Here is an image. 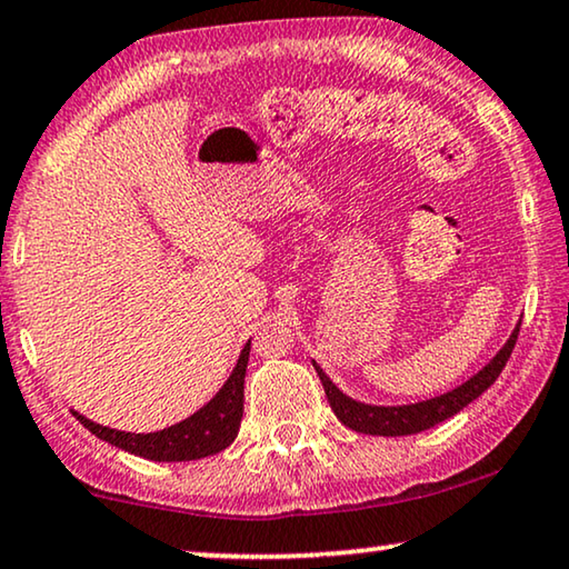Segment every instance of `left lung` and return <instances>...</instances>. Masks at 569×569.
Wrapping results in <instances>:
<instances>
[{"label":"left lung","mask_w":569,"mask_h":569,"mask_svg":"<svg viewBox=\"0 0 569 569\" xmlns=\"http://www.w3.org/2000/svg\"><path fill=\"white\" fill-rule=\"evenodd\" d=\"M519 325L513 327L511 337L506 339V345L498 350L493 358H490L488 366H482L472 378L465 380L452 391L442 396L427 398V401L417 403H403V406H376V403H362L355 401L347 393L339 391L332 383V378L327 376L325 370L317 366V360H311V366L317 368L321 386H325V393L329 398V406H332L335 417L360 435H372V437H406V435H419L423 429L437 427L439 421L455 417L457 411H462L465 406L472 403L480 393H486L490 386L496 383V378L501 376L506 368L508 358H511L516 337H519Z\"/></svg>","instance_id":"8db88e82"}]
</instances>
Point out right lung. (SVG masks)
Returning <instances> with one entry per match:
<instances>
[{"label":"right lung","instance_id":"1","mask_svg":"<svg viewBox=\"0 0 569 569\" xmlns=\"http://www.w3.org/2000/svg\"><path fill=\"white\" fill-rule=\"evenodd\" d=\"M250 358V339L244 342L237 366L230 378L219 388L209 403H203L199 411H193L189 419L173 423L150 435H134V431L109 429L91 421L83 413L73 411V417L87 427L91 435L104 439L112 447H120L124 452L146 457L152 462H189L201 457L217 455L234 442L242 421L244 406V370Z\"/></svg>","mask_w":569,"mask_h":569}]
</instances>
